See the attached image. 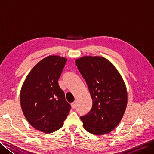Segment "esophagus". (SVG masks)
Masks as SVG:
<instances>
[{"label": "esophagus", "mask_w": 154, "mask_h": 154, "mask_svg": "<svg viewBox=\"0 0 154 154\" xmlns=\"http://www.w3.org/2000/svg\"><path fill=\"white\" fill-rule=\"evenodd\" d=\"M71 106H72V108H73V109H75V107H76V102H73V103H71Z\"/></svg>", "instance_id": "esophagus-1"}]
</instances>
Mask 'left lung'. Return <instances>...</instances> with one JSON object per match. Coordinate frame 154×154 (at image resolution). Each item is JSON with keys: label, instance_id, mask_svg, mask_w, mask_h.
I'll list each match as a JSON object with an SVG mask.
<instances>
[{"label": "left lung", "instance_id": "1", "mask_svg": "<svg viewBox=\"0 0 154 154\" xmlns=\"http://www.w3.org/2000/svg\"><path fill=\"white\" fill-rule=\"evenodd\" d=\"M93 100L87 114L81 116L87 131L95 135L110 132L122 120L128 94L126 85L114 65L100 56H83L75 61Z\"/></svg>", "mask_w": 154, "mask_h": 154}]
</instances>
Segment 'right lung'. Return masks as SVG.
<instances>
[{
	"label": "right lung",
	"instance_id": "1",
	"mask_svg": "<svg viewBox=\"0 0 154 154\" xmlns=\"http://www.w3.org/2000/svg\"><path fill=\"white\" fill-rule=\"evenodd\" d=\"M67 60L58 55L45 57L32 68L21 88L23 114L31 126L45 134L61 128L71 109L58 84Z\"/></svg>",
	"mask_w": 154,
	"mask_h": 154
}]
</instances>
